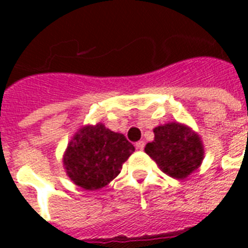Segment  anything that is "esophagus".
Masks as SVG:
<instances>
[{"label": "esophagus", "mask_w": 248, "mask_h": 248, "mask_svg": "<svg viewBox=\"0 0 248 248\" xmlns=\"http://www.w3.org/2000/svg\"><path fill=\"white\" fill-rule=\"evenodd\" d=\"M144 145H145V143H144L143 140H140V141H138V143L135 144V147H136V149H138V151H143Z\"/></svg>", "instance_id": "1"}]
</instances>
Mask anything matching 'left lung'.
<instances>
[{
	"label": "left lung",
	"instance_id": "8db88e82",
	"mask_svg": "<svg viewBox=\"0 0 248 248\" xmlns=\"http://www.w3.org/2000/svg\"><path fill=\"white\" fill-rule=\"evenodd\" d=\"M155 140L145 145V153L166 175L186 179L204 158L202 139L184 124L169 122L153 130Z\"/></svg>",
	"mask_w": 248,
	"mask_h": 248
}]
</instances>
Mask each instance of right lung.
<instances>
[{"label":"right lung","mask_w":248,"mask_h":248,"mask_svg":"<svg viewBox=\"0 0 248 248\" xmlns=\"http://www.w3.org/2000/svg\"><path fill=\"white\" fill-rule=\"evenodd\" d=\"M135 152L124 134L104 124H86L76 132L64 152L63 166L76 185L97 190L118 176L130 155Z\"/></svg>","instance_id":"right-lung-1"}]
</instances>
